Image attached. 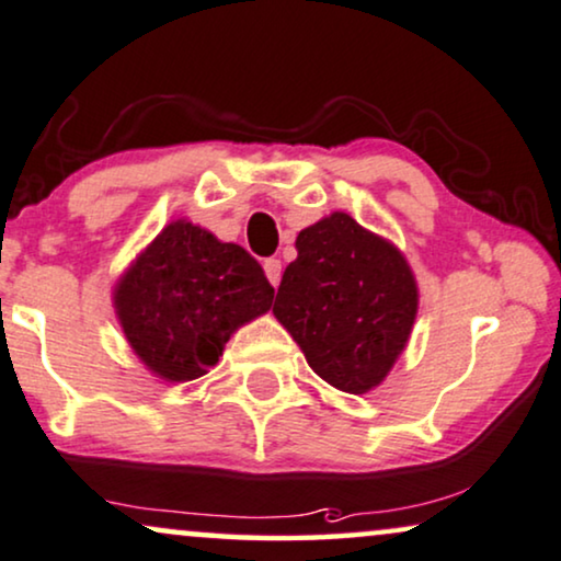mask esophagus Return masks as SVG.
<instances>
[{
    "label": "esophagus",
    "mask_w": 561,
    "mask_h": 561,
    "mask_svg": "<svg viewBox=\"0 0 561 561\" xmlns=\"http://www.w3.org/2000/svg\"><path fill=\"white\" fill-rule=\"evenodd\" d=\"M263 267H265L267 280H271L273 286L278 288V283H280V260L278 257H267L265 263H263Z\"/></svg>",
    "instance_id": "obj_1"
}]
</instances>
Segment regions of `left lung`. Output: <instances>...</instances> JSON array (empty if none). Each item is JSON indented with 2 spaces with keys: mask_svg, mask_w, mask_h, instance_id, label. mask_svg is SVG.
I'll return each instance as SVG.
<instances>
[{
  "mask_svg": "<svg viewBox=\"0 0 561 561\" xmlns=\"http://www.w3.org/2000/svg\"><path fill=\"white\" fill-rule=\"evenodd\" d=\"M273 314L311 370L334 389L366 394L387 378L417 317V280L404 254L334 210L296 237Z\"/></svg>",
  "mask_w": 561,
  "mask_h": 561,
  "instance_id": "left-lung-1",
  "label": "left lung"
}]
</instances>
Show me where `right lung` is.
Masks as SVG:
<instances>
[{"mask_svg": "<svg viewBox=\"0 0 561 561\" xmlns=\"http://www.w3.org/2000/svg\"><path fill=\"white\" fill-rule=\"evenodd\" d=\"M273 294L244 247L178 218L121 275L113 304L130 351L180 383L216 366L231 334L271 309Z\"/></svg>", "mask_w": 561, "mask_h": 561, "instance_id": "1", "label": "right lung"}]
</instances>
